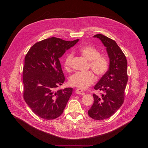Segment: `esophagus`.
<instances>
[{"label":"esophagus","mask_w":148,"mask_h":148,"mask_svg":"<svg viewBox=\"0 0 148 148\" xmlns=\"http://www.w3.org/2000/svg\"><path fill=\"white\" fill-rule=\"evenodd\" d=\"M75 92H76V93H77V94H80V95H85V92H84V91H82V90H81V89H77L76 91H75Z\"/></svg>","instance_id":"1"}]
</instances>
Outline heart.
Masks as SVG:
<instances>
[{"label": "heart", "mask_w": 148, "mask_h": 148, "mask_svg": "<svg viewBox=\"0 0 148 148\" xmlns=\"http://www.w3.org/2000/svg\"><path fill=\"white\" fill-rule=\"evenodd\" d=\"M79 53L89 60L88 68L91 69L96 75L101 77L108 71L110 67V62L108 58L103 55H101L99 51L95 47L86 45L81 47L78 49ZM74 54L68 53L64 60V67L67 71L71 70L72 61ZM96 81V77L92 71L85 73L77 72L70 78V85L79 89H86L93 84Z\"/></svg>", "instance_id": "b5f03b06"}]
</instances>
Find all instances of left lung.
Returning <instances> with one entry per match:
<instances>
[{
  "mask_svg": "<svg viewBox=\"0 0 148 148\" xmlns=\"http://www.w3.org/2000/svg\"><path fill=\"white\" fill-rule=\"evenodd\" d=\"M94 37L99 38L107 47L110 61L109 70L94 87L103 93H100V97L93 94L94 103L88 111L91 118L101 121L112 116L124 102L128 82L127 60L114 40L101 34Z\"/></svg>",
  "mask_w": 148,
  "mask_h": 148,
  "instance_id": "1",
  "label": "left lung"
}]
</instances>
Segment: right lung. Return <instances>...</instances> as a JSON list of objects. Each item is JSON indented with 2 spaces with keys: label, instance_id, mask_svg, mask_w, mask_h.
<instances>
[{
  "label": "right lung",
  "instance_id": "right-lung-1",
  "mask_svg": "<svg viewBox=\"0 0 148 148\" xmlns=\"http://www.w3.org/2000/svg\"><path fill=\"white\" fill-rule=\"evenodd\" d=\"M78 40L50 37L37 42L26 54L23 68V95L38 116L50 120L62 114L73 88L57 90L65 80L59 58Z\"/></svg>",
  "mask_w": 148,
  "mask_h": 148
}]
</instances>
